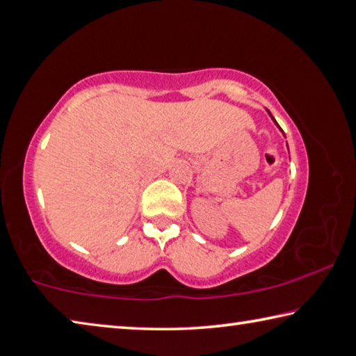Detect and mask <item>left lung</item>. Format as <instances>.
Masks as SVG:
<instances>
[{
  "label": "left lung",
  "instance_id": "1",
  "mask_svg": "<svg viewBox=\"0 0 356 356\" xmlns=\"http://www.w3.org/2000/svg\"><path fill=\"white\" fill-rule=\"evenodd\" d=\"M267 111H268V110H267ZM268 114H270V118H272V119H273V122H275V124H276V125H278V122H276V120H275V118H273V116H272V113H270V111H268ZM278 129H280V130H281V127H280V125H278ZM281 131H282V130H281ZM282 134H284V131H282Z\"/></svg>",
  "mask_w": 356,
  "mask_h": 356
}]
</instances>
